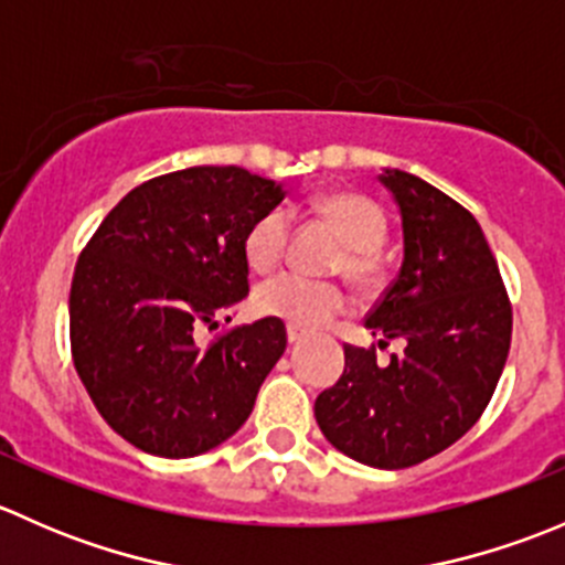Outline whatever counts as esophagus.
Here are the masks:
<instances>
[{"label":"esophagus","instance_id":"obj_1","mask_svg":"<svg viewBox=\"0 0 565 565\" xmlns=\"http://www.w3.org/2000/svg\"><path fill=\"white\" fill-rule=\"evenodd\" d=\"M303 339H306L303 330H298V328H287V341H289V344H298V341H303Z\"/></svg>","mask_w":565,"mask_h":565}]
</instances>
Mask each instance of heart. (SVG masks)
<instances>
[{"instance_id":"obj_1","label":"heart","mask_w":565,"mask_h":565,"mask_svg":"<svg viewBox=\"0 0 565 565\" xmlns=\"http://www.w3.org/2000/svg\"><path fill=\"white\" fill-rule=\"evenodd\" d=\"M317 207L347 241V250L335 267L347 273V278H352L358 287H374L383 273L377 248L388 235V221L380 204L361 193L335 191L324 193ZM287 243L289 215L284 210H267L246 232V243H243L246 262L256 273L273 270L287 254ZM254 309L262 317L281 319L289 328L317 330L347 309V292L333 281H317L300 273H281L256 287Z\"/></svg>"}]
</instances>
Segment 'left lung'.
I'll list each match as a JSON object with an SVG mask.
<instances>
[{
    "label": "left lung",
    "mask_w": 565,
    "mask_h": 565,
    "mask_svg": "<svg viewBox=\"0 0 565 565\" xmlns=\"http://www.w3.org/2000/svg\"><path fill=\"white\" fill-rule=\"evenodd\" d=\"M380 182L402 215L404 259L369 311L388 363L344 347V374L315 402L333 448L361 465L402 470L446 451L487 409L511 347V303L478 221L402 169Z\"/></svg>",
    "instance_id": "obj_1"
}]
</instances>
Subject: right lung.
<instances>
[{"instance_id": "obj_1", "label": "right lung", "mask_w": 565, "mask_h": 565, "mask_svg": "<svg viewBox=\"0 0 565 565\" xmlns=\"http://www.w3.org/2000/svg\"><path fill=\"white\" fill-rule=\"evenodd\" d=\"M287 196L241 167H191L119 199L76 262L71 350L106 424L152 457H199L230 440L287 350L281 319L210 344L202 328L248 295L243 243ZM230 319V317H226Z\"/></svg>"}]
</instances>
